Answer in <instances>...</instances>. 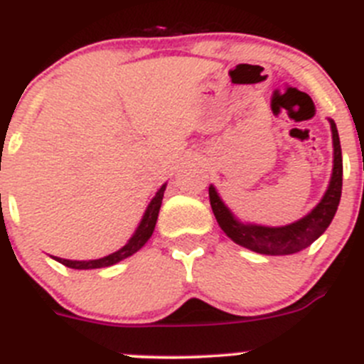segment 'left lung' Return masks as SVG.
Here are the masks:
<instances>
[{"label":"left lung","instance_id":"left-lung-1","mask_svg":"<svg viewBox=\"0 0 364 364\" xmlns=\"http://www.w3.org/2000/svg\"><path fill=\"white\" fill-rule=\"evenodd\" d=\"M332 141H334V168H332L331 185L325 192L323 199L318 203L314 210L304 219L296 220L280 228H267V226H257V224H242L232 215L220 198L217 196L215 188L210 186V205H212L213 215L223 228V232L240 246L251 251L264 255H293L311 246L332 223L338 210L339 199H341L343 186V158L341 145H339L338 127L334 120H331Z\"/></svg>","mask_w":364,"mask_h":364}]
</instances>
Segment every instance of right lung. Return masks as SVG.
<instances>
[{"instance_id":"1","label":"right lung","mask_w":364,"mask_h":364,"mask_svg":"<svg viewBox=\"0 0 364 364\" xmlns=\"http://www.w3.org/2000/svg\"><path fill=\"white\" fill-rule=\"evenodd\" d=\"M165 188H166V185H163L161 188L156 192L154 199H152L151 205H149V208H147V212H145L144 219H141L140 226H138V230L134 232V235L131 237V240H129V242L125 244L122 250L114 251V253L107 255V257H104V259H97V260H66V259H57V257H53V259H55L57 262L64 264L66 267H71V269H98V267H109V266H113V264H117V262H120V260L131 257L132 253H136V251L140 250V247L144 246L149 239H151L152 232H154L156 220H158L159 208H161L163 192H165Z\"/></svg>"}]
</instances>
